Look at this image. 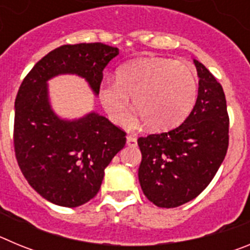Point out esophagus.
Instances as JSON below:
<instances>
[{"mask_svg":"<svg viewBox=\"0 0 250 250\" xmlns=\"http://www.w3.org/2000/svg\"><path fill=\"white\" fill-rule=\"evenodd\" d=\"M126 144L129 145V146H136V144H138V140H136L135 136L127 135L126 136Z\"/></svg>","mask_w":250,"mask_h":250,"instance_id":"obj_1","label":"esophagus"}]
</instances>
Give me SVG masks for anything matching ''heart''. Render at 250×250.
I'll return each instance as SVG.
<instances>
[{
  "label": "heart",
  "instance_id": "1",
  "mask_svg": "<svg viewBox=\"0 0 250 250\" xmlns=\"http://www.w3.org/2000/svg\"><path fill=\"white\" fill-rule=\"evenodd\" d=\"M129 96L134 109L155 131L171 129L193 109L198 96V75L190 63L170 57H145L120 66L115 83L99 89L103 107L116 125L126 123Z\"/></svg>",
  "mask_w": 250,
  "mask_h": 250
}]
</instances>
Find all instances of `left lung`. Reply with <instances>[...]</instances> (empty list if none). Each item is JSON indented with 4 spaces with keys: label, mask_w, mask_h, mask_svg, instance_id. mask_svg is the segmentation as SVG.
Masks as SVG:
<instances>
[{
    "label": "left lung",
    "mask_w": 250,
    "mask_h": 250,
    "mask_svg": "<svg viewBox=\"0 0 250 250\" xmlns=\"http://www.w3.org/2000/svg\"><path fill=\"white\" fill-rule=\"evenodd\" d=\"M199 76L198 99L182 125L138 139L139 182L147 199L176 208L195 199L213 180L229 145V115L223 87L194 60Z\"/></svg>",
    "instance_id": "obj_1"
}]
</instances>
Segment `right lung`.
Returning <instances> with one entry per match:
<instances>
[{
	"label": "right lung",
	"instance_id": "1",
	"mask_svg": "<svg viewBox=\"0 0 250 250\" xmlns=\"http://www.w3.org/2000/svg\"><path fill=\"white\" fill-rule=\"evenodd\" d=\"M119 48L101 42L63 45L40 60L15 100L13 146L28 184L56 205L80 207L99 193L104 170L126 144V132L99 114L75 121L52 112L46 81L59 74L85 77L99 94L103 71Z\"/></svg>",
	"mask_w": 250,
	"mask_h": 250
}]
</instances>
